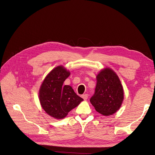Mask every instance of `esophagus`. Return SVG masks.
I'll return each mask as SVG.
<instances>
[{"label":"esophagus","instance_id":"1","mask_svg":"<svg viewBox=\"0 0 155 155\" xmlns=\"http://www.w3.org/2000/svg\"><path fill=\"white\" fill-rule=\"evenodd\" d=\"M81 97L83 98V100H86L88 99V94H83L81 96Z\"/></svg>","mask_w":155,"mask_h":155}]
</instances>
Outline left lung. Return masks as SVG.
Segmentation results:
<instances>
[{
  "mask_svg": "<svg viewBox=\"0 0 155 155\" xmlns=\"http://www.w3.org/2000/svg\"><path fill=\"white\" fill-rule=\"evenodd\" d=\"M96 78L95 92L90 101L99 113L104 116L112 115L122 104L123 87L118 76L110 68L102 70Z\"/></svg>",
  "mask_w": 155,
  "mask_h": 155,
  "instance_id": "obj_1",
  "label": "left lung"
}]
</instances>
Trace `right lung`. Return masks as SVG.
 I'll list each match as a JSON object with an SVG mask.
<instances>
[{"label":"right lung","mask_w":155,"mask_h":155,"mask_svg":"<svg viewBox=\"0 0 155 155\" xmlns=\"http://www.w3.org/2000/svg\"><path fill=\"white\" fill-rule=\"evenodd\" d=\"M70 74L62 66L57 67L46 76L41 86V105L46 113L55 118H64L83 100L71 87L63 85Z\"/></svg>","instance_id":"right-lung-1"}]
</instances>
